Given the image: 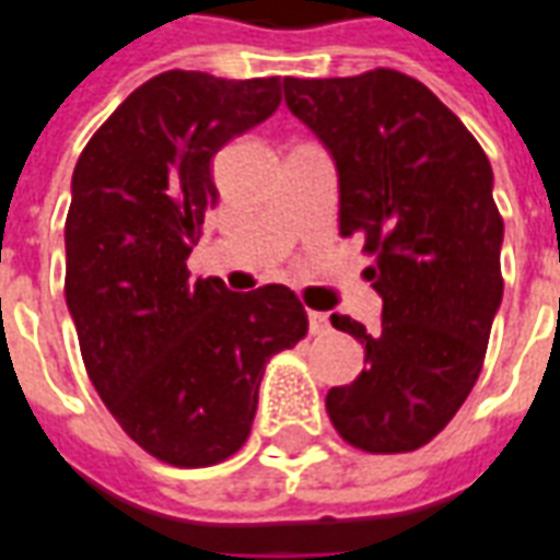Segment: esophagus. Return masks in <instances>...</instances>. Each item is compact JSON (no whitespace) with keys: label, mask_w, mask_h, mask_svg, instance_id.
Instances as JSON below:
<instances>
[{"label":"esophagus","mask_w":560,"mask_h":560,"mask_svg":"<svg viewBox=\"0 0 560 560\" xmlns=\"http://www.w3.org/2000/svg\"><path fill=\"white\" fill-rule=\"evenodd\" d=\"M327 327H330V320H327L324 312H308V330H312V334H327Z\"/></svg>","instance_id":"obj_1"}]
</instances>
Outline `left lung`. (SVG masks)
I'll use <instances>...</instances> for the list:
<instances>
[{"label": "left lung", "mask_w": 560, "mask_h": 560, "mask_svg": "<svg viewBox=\"0 0 560 560\" xmlns=\"http://www.w3.org/2000/svg\"><path fill=\"white\" fill-rule=\"evenodd\" d=\"M284 103L330 151L339 233L373 254L363 276L382 296L375 334L330 318L366 370L327 390V416L354 448L416 452L467 400L503 300L491 163L455 112L394 69L284 78Z\"/></svg>", "instance_id": "1"}]
</instances>
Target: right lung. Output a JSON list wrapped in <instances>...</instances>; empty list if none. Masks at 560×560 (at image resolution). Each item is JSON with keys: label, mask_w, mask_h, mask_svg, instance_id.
Wrapping results in <instances>:
<instances>
[{"label": "right lung", "mask_w": 560, "mask_h": 560, "mask_svg": "<svg viewBox=\"0 0 560 560\" xmlns=\"http://www.w3.org/2000/svg\"><path fill=\"white\" fill-rule=\"evenodd\" d=\"M279 103V78L172 69L117 105L72 172L66 306L81 358L127 436L172 467L240 452L264 366L308 330L284 284L233 293L187 272L218 202L212 158Z\"/></svg>", "instance_id": "1"}]
</instances>
